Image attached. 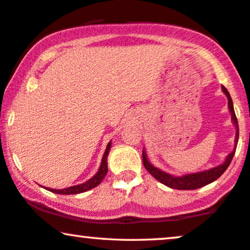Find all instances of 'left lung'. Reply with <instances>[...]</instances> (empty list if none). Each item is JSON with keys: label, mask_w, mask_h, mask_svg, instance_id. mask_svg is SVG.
Listing matches in <instances>:
<instances>
[{"label": "left lung", "mask_w": 250, "mask_h": 250, "mask_svg": "<svg viewBox=\"0 0 250 250\" xmlns=\"http://www.w3.org/2000/svg\"><path fill=\"white\" fill-rule=\"evenodd\" d=\"M222 91L224 92V95L228 98V106L229 114H231V120L233 125L235 127V138H234V147L232 149V152L228 154L224 162L221 165L216 166V167L206 169V170L197 171V172H189V174H184L181 176L171 175L167 171H164L162 169H159L155 166H153L147 158V154H146L145 148H143V164H144V167L146 168L149 174H151L153 177H154L156 181H159L162 184L168 186L170 188L175 189H197L200 188L202 186H206L210 183L215 182L216 179L221 177L228 167L231 164L232 159H233L235 148H237L238 144V138H239V125H238V120L237 116H235L234 108H233V102H232L231 96H229V91L226 90L224 85H222Z\"/></svg>", "instance_id": "left-lung-1"}]
</instances>
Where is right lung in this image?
I'll list each match as a JSON object with an SVG mask.
<instances>
[{
    "label": "right lung",
    "instance_id": "1",
    "mask_svg": "<svg viewBox=\"0 0 250 250\" xmlns=\"http://www.w3.org/2000/svg\"><path fill=\"white\" fill-rule=\"evenodd\" d=\"M111 146H112V141L108 143L107 146H106V149L104 152V155H103L102 158V162H101V166H99L98 171L96 172V175L92 176L90 179H88L86 182L82 183V184L69 186V188H66L57 189V188H45V189H48V191L52 193H57V194H79V193L86 192L89 191V189L98 186L102 183L103 179L105 178L106 174H107V158H108L109 151H111Z\"/></svg>",
    "mask_w": 250,
    "mask_h": 250
}]
</instances>
